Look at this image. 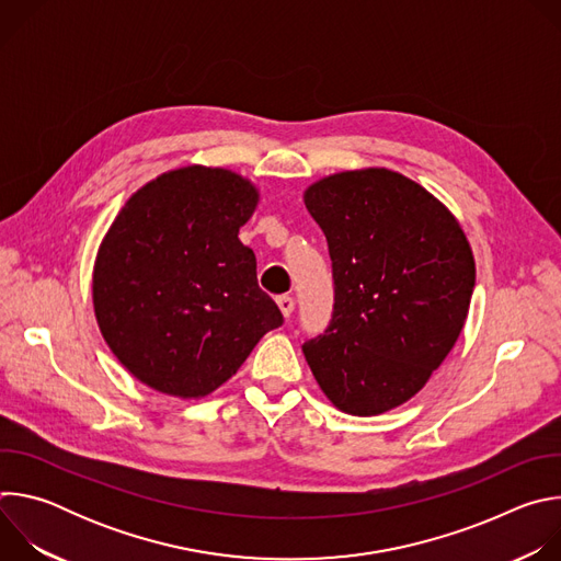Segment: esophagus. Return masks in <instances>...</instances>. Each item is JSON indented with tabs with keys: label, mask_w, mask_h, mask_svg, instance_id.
I'll use <instances>...</instances> for the list:
<instances>
[{
	"label": "esophagus",
	"mask_w": 561,
	"mask_h": 561,
	"mask_svg": "<svg viewBox=\"0 0 561 561\" xmlns=\"http://www.w3.org/2000/svg\"><path fill=\"white\" fill-rule=\"evenodd\" d=\"M277 306H279V310L284 312V317H290L293 310H295V299H293L290 295H279V297H277Z\"/></svg>",
	"instance_id": "obj_1"
}]
</instances>
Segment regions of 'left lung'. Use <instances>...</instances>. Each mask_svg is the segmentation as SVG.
<instances>
[{"label":"left lung","instance_id":"obj_1","mask_svg":"<svg viewBox=\"0 0 561 561\" xmlns=\"http://www.w3.org/2000/svg\"><path fill=\"white\" fill-rule=\"evenodd\" d=\"M333 264L331 322L301 351L331 402L390 411L422 390L455 346L474 260L455 217L420 184L386 171L324 178L304 195Z\"/></svg>","mask_w":561,"mask_h":561}]
</instances>
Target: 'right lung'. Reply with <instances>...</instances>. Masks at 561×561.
I'll return each instance as SVG.
<instances>
[{"instance_id": "obj_1", "label": "right lung", "mask_w": 561, "mask_h": 561, "mask_svg": "<svg viewBox=\"0 0 561 561\" xmlns=\"http://www.w3.org/2000/svg\"><path fill=\"white\" fill-rule=\"evenodd\" d=\"M257 206L251 182L191 167L139 188L98 253L93 301L115 357L146 386L204 397L284 324L239 242Z\"/></svg>"}]
</instances>
